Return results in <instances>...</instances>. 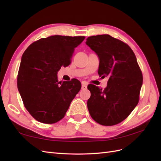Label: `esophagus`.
<instances>
[{
    "label": "esophagus",
    "mask_w": 161,
    "mask_h": 161,
    "mask_svg": "<svg viewBox=\"0 0 161 161\" xmlns=\"http://www.w3.org/2000/svg\"><path fill=\"white\" fill-rule=\"evenodd\" d=\"M82 89H86L87 88V85L85 82H82V86H81Z\"/></svg>",
    "instance_id": "obj_1"
}]
</instances>
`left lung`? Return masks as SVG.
<instances>
[{
	"label": "left lung",
	"mask_w": 161,
	"mask_h": 161,
	"mask_svg": "<svg viewBox=\"0 0 161 161\" xmlns=\"http://www.w3.org/2000/svg\"><path fill=\"white\" fill-rule=\"evenodd\" d=\"M86 44L98 56V74L109 77L103 91L89 85L87 108L91 118L103 125L121 122L137 105L142 85V72L130 47L109 35L89 37Z\"/></svg>",
	"instance_id": "obj_1"
}]
</instances>
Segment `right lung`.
Returning a JSON list of instances; mask_svg holds the SVG:
<instances>
[{"label":"right lung","mask_w":161,"mask_h":161,"mask_svg":"<svg viewBox=\"0 0 161 161\" xmlns=\"http://www.w3.org/2000/svg\"><path fill=\"white\" fill-rule=\"evenodd\" d=\"M85 36H53L29 46L21 57L17 86L23 104L37 121L54 124L64 118L81 88L76 79L60 83L57 74L70 64Z\"/></svg>","instance_id":"right-lung-1"}]
</instances>
